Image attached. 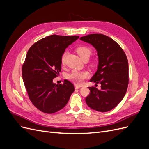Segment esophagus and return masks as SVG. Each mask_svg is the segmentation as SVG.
Segmentation results:
<instances>
[{
    "label": "esophagus",
    "instance_id": "34e87169",
    "mask_svg": "<svg viewBox=\"0 0 149 149\" xmlns=\"http://www.w3.org/2000/svg\"><path fill=\"white\" fill-rule=\"evenodd\" d=\"M81 88V86H79V85H75V88L76 89H79Z\"/></svg>",
    "mask_w": 149,
    "mask_h": 149
}]
</instances>
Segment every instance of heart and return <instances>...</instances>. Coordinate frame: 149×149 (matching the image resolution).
<instances>
[{"mask_svg":"<svg viewBox=\"0 0 149 149\" xmlns=\"http://www.w3.org/2000/svg\"><path fill=\"white\" fill-rule=\"evenodd\" d=\"M76 52L77 53L81 58L84 61L85 60H88L89 56L92 54L91 48L87 46H80L76 49ZM66 56V52L63 53L61 58V64H64ZM90 65L92 66H94L96 65L95 60H92L90 63ZM90 73L87 70L83 71H76L74 70L67 76V78L71 81L73 82L76 84L81 85L82 84L84 80L89 77Z\"/></svg>","mask_w":149,"mask_h":149,"instance_id":"1","label":"heart"}]
</instances>
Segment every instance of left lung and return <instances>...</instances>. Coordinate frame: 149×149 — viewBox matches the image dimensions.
Here are the masks:
<instances>
[{
    "label": "left lung",
    "mask_w": 149,
    "mask_h": 149,
    "mask_svg": "<svg viewBox=\"0 0 149 149\" xmlns=\"http://www.w3.org/2000/svg\"><path fill=\"white\" fill-rule=\"evenodd\" d=\"M80 40L91 44L99 56L98 69L90 81L101 84V89L89 87L86 102L94 110L109 111L119 104L127 91L129 80L127 56L119 45L105 35L90 34Z\"/></svg>",
    "instance_id": "left-lung-1"
}]
</instances>
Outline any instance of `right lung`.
Listing matches in <instances>:
<instances>
[{
  "mask_svg": "<svg viewBox=\"0 0 149 149\" xmlns=\"http://www.w3.org/2000/svg\"><path fill=\"white\" fill-rule=\"evenodd\" d=\"M79 36H48L31 46L22 65V78L31 103L44 113L63 109L74 91L70 81L56 84L53 79L61 71V58L65 49Z\"/></svg>",
  "mask_w": 149,
  "mask_h": 149,
  "instance_id": "right-lung-1",
  "label": "right lung"
}]
</instances>
